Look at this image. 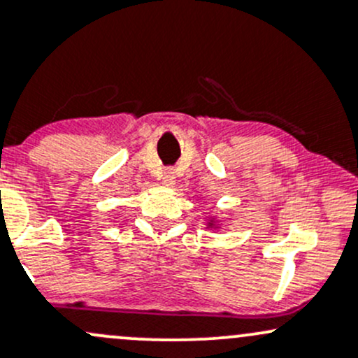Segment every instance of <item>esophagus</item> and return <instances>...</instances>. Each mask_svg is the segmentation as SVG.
<instances>
[{
    "label": "esophagus",
    "mask_w": 358,
    "mask_h": 358,
    "mask_svg": "<svg viewBox=\"0 0 358 358\" xmlns=\"http://www.w3.org/2000/svg\"><path fill=\"white\" fill-rule=\"evenodd\" d=\"M163 185H166V187L175 185V171L166 170L163 173Z\"/></svg>",
    "instance_id": "1"
}]
</instances>
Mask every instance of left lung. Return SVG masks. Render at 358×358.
<instances>
[{
    "mask_svg": "<svg viewBox=\"0 0 358 358\" xmlns=\"http://www.w3.org/2000/svg\"><path fill=\"white\" fill-rule=\"evenodd\" d=\"M209 226H214V222H212V221H210V222H209Z\"/></svg>",
    "mask_w": 358,
    "mask_h": 358,
    "instance_id": "left-lung-1",
    "label": "left lung"
}]
</instances>
